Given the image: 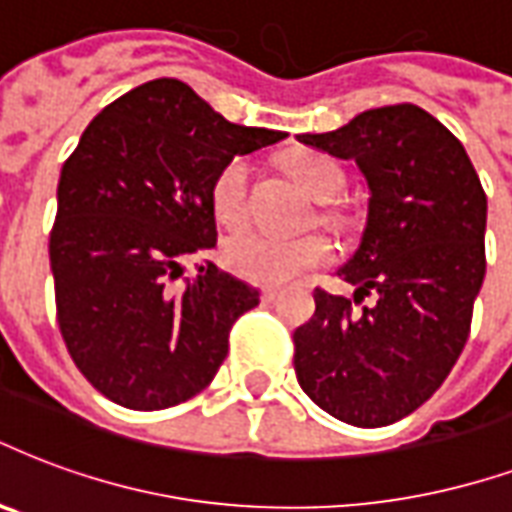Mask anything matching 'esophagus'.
<instances>
[{
  "label": "esophagus",
  "instance_id": "esophagus-1",
  "mask_svg": "<svg viewBox=\"0 0 512 512\" xmlns=\"http://www.w3.org/2000/svg\"><path fill=\"white\" fill-rule=\"evenodd\" d=\"M260 298H263L266 304H274L276 298H279V290H276V287H263V290H260Z\"/></svg>",
  "mask_w": 512,
  "mask_h": 512
}]
</instances>
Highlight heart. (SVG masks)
<instances>
[{"mask_svg":"<svg viewBox=\"0 0 512 512\" xmlns=\"http://www.w3.org/2000/svg\"><path fill=\"white\" fill-rule=\"evenodd\" d=\"M249 160L233 157L227 160L211 184V208L222 225L238 227L249 217ZM287 173L301 189H306L314 200L328 203L344 187L342 168L314 151H301L287 160ZM323 219L333 227H344L350 219L339 208L323 211ZM333 246L320 233L304 238H276L266 233H238L227 241L225 260L238 276H244L257 285H287L306 271L331 263Z\"/></svg>","mask_w":512,"mask_h":512,"instance_id":"1","label":"heart"}]
</instances>
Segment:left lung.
Wrapping results in <instances>:
<instances>
[{
  "instance_id": "1",
  "label": "left lung",
  "mask_w": 512,
  "mask_h": 512,
  "mask_svg": "<svg viewBox=\"0 0 512 512\" xmlns=\"http://www.w3.org/2000/svg\"><path fill=\"white\" fill-rule=\"evenodd\" d=\"M301 143L352 160L369 184V217L344 282L355 304L314 290L295 328V374L333 418L377 429L415 412L464 350L486 276V192L461 140L418 105L355 116ZM366 294L375 304L355 310Z\"/></svg>"
}]
</instances>
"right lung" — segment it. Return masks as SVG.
Returning a JSON list of instances; mask_svg holds the SVG:
<instances>
[{"instance_id":"1","label":"right lung","mask_w":512,"mask_h":512,"mask_svg":"<svg viewBox=\"0 0 512 512\" xmlns=\"http://www.w3.org/2000/svg\"><path fill=\"white\" fill-rule=\"evenodd\" d=\"M282 138L227 121L176 78L132 89L83 130L48 252L67 352L105 399L168 410L214 380L260 293L211 260L181 279V263L217 246L219 168Z\"/></svg>"}]
</instances>
